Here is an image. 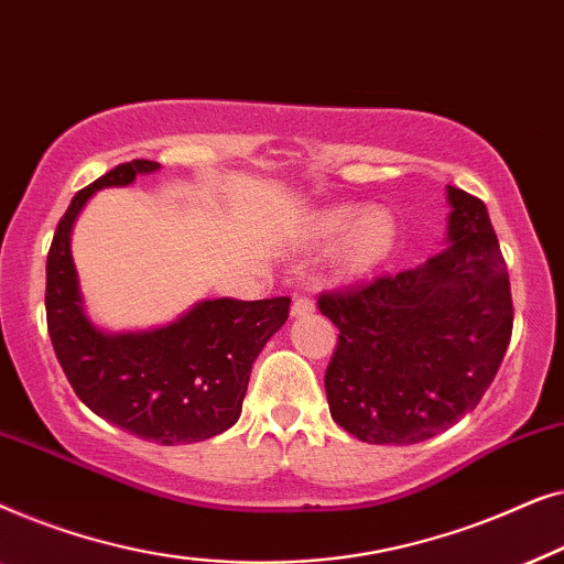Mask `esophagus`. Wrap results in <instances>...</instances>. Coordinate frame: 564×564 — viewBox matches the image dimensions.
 <instances>
[{
  "label": "esophagus",
  "mask_w": 564,
  "mask_h": 564,
  "mask_svg": "<svg viewBox=\"0 0 564 564\" xmlns=\"http://www.w3.org/2000/svg\"><path fill=\"white\" fill-rule=\"evenodd\" d=\"M315 311L313 300L311 297H295V303H292V318H305V315H311Z\"/></svg>",
  "instance_id": "1"
}]
</instances>
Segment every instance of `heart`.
<instances>
[{
  "label": "heart",
  "mask_w": 564,
  "mask_h": 564,
  "mask_svg": "<svg viewBox=\"0 0 564 564\" xmlns=\"http://www.w3.org/2000/svg\"><path fill=\"white\" fill-rule=\"evenodd\" d=\"M313 236L323 243H338V267L346 274H365L372 272L390 257L398 241L395 218L382 207H372L357 215L349 205L328 207L313 218Z\"/></svg>",
  "instance_id": "obj_1"
}]
</instances>
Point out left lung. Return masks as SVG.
<instances>
[{"label": "left lung", "mask_w": 564, "mask_h": 564, "mask_svg": "<svg viewBox=\"0 0 564 564\" xmlns=\"http://www.w3.org/2000/svg\"><path fill=\"white\" fill-rule=\"evenodd\" d=\"M446 249L361 288L323 292L341 330L326 369L330 415L369 444H415L475 411L513 330L508 269L488 207L446 187Z\"/></svg>", "instance_id": "1"}]
</instances>
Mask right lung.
Masks as SVG:
<instances>
[{
	"instance_id": "add662e5",
	"label": "right lung",
	"mask_w": 564,
	"mask_h": 564,
	"mask_svg": "<svg viewBox=\"0 0 564 564\" xmlns=\"http://www.w3.org/2000/svg\"><path fill=\"white\" fill-rule=\"evenodd\" d=\"M156 161L115 166L79 189L45 261V318L58 365L84 405L128 434L164 446L218 436L241 415L251 365L290 315V297L203 300L180 321L141 334H107L84 311L72 228L102 187H126Z\"/></svg>"
}]
</instances>
